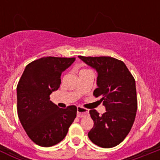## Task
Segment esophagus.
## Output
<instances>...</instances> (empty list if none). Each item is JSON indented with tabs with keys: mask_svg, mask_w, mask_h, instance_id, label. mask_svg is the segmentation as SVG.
<instances>
[{
	"mask_svg": "<svg viewBox=\"0 0 160 160\" xmlns=\"http://www.w3.org/2000/svg\"><path fill=\"white\" fill-rule=\"evenodd\" d=\"M89 114V110L87 109H85L82 107H78L77 108V115L79 118H82V117H84L86 115H88Z\"/></svg>",
	"mask_w": 160,
	"mask_h": 160,
	"instance_id": "1",
	"label": "esophagus"
}]
</instances>
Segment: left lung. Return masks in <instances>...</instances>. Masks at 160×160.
<instances>
[{"instance_id":"8db88e82","label":"left lung","mask_w":160,"mask_h":160,"mask_svg":"<svg viewBox=\"0 0 160 160\" xmlns=\"http://www.w3.org/2000/svg\"><path fill=\"white\" fill-rule=\"evenodd\" d=\"M78 58L97 71L98 88L93 94L100 97L106 107L102 115L90 111L94 127L88 137L97 146L114 148L124 140L135 122L138 105L135 78L123 62L114 58Z\"/></svg>"}]
</instances>
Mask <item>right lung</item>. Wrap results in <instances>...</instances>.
<instances>
[{
    "label": "right lung",
    "instance_id": "1",
    "mask_svg": "<svg viewBox=\"0 0 160 160\" xmlns=\"http://www.w3.org/2000/svg\"><path fill=\"white\" fill-rule=\"evenodd\" d=\"M75 58L44 57L28 64L17 87L18 114L31 140L51 147L66 137L77 114V107L59 108L49 95L60 87L61 75Z\"/></svg>",
    "mask_w": 160,
    "mask_h": 160
}]
</instances>
